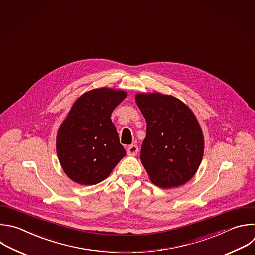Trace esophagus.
<instances>
[{"mask_svg": "<svg viewBox=\"0 0 255 255\" xmlns=\"http://www.w3.org/2000/svg\"><path fill=\"white\" fill-rule=\"evenodd\" d=\"M138 153V146L137 145H130L127 148V154L129 156H135Z\"/></svg>", "mask_w": 255, "mask_h": 255, "instance_id": "1", "label": "esophagus"}]
</instances>
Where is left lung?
I'll return each mask as SVG.
<instances>
[{
  "label": "left lung",
  "instance_id": "left-lung-1",
  "mask_svg": "<svg viewBox=\"0 0 255 255\" xmlns=\"http://www.w3.org/2000/svg\"><path fill=\"white\" fill-rule=\"evenodd\" d=\"M136 103L146 123L140 159L150 180L161 188L178 187L197 172L204 138L191 109L176 97L138 93Z\"/></svg>",
  "mask_w": 255,
  "mask_h": 255
}]
</instances>
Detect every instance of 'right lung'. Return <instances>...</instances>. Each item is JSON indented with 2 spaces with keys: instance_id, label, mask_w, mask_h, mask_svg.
<instances>
[{
  "instance_id": "add662e5",
  "label": "right lung",
  "mask_w": 255,
  "mask_h": 255,
  "mask_svg": "<svg viewBox=\"0 0 255 255\" xmlns=\"http://www.w3.org/2000/svg\"><path fill=\"white\" fill-rule=\"evenodd\" d=\"M123 90L93 89L71 107L57 134V154L66 175L81 185L106 179L126 155L111 121L113 110L126 98Z\"/></svg>"
}]
</instances>
